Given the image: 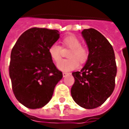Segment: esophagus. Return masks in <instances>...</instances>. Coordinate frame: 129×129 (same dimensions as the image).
<instances>
[{"instance_id":"1","label":"esophagus","mask_w":129,"mask_h":129,"mask_svg":"<svg viewBox=\"0 0 129 129\" xmlns=\"http://www.w3.org/2000/svg\"><path fill=\"white\" fill-rule=\"evenodd\" d=\"M68 74H69L68 73H67V72H63V77L67 76H68Z\"/></svg>"}]
</instances>
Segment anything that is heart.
Returning <instances> with one entry per match:
<instances>
[{
	"label": "heart",
	"mask_w": 129,
	"mask_h": 129,
	"mask_svg": "<svg viewBox=\"0 0 129 129\" xmlns=\"http://www.w3.org/2000/svg\"><path fill=\"white\" fill-rule=\"evenodd\" d=\"M63 46L69 47L71 50L68 56L70 57L66 59H61L57 63V68L62 72H70L74 70L79 66V62L84 63L88 58V51L87 49L82 46L80 39L74 35H69L65 37L62 40ZM61 47L57 44L51 45L49 47L48 52L53 61H58L61 57Z\"/></svg>",
	"instance_id": "1"
}]
</instances>
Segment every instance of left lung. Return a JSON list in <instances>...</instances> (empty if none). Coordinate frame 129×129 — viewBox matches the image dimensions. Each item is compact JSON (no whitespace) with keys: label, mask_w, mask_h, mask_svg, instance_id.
<instances>
[{"label":"left lung","mask_w":129,"mask_h":129,"mask_svg":"<svg viewBox=\"0 0 129 129\" xmlns=\"http://www.w3.org/2000/svg\"><path fill=\"white\" fill-rule=\"evenodd\" d=\"M82 35L89 54L80 72L72 73L75 82L71 94L79 106L93 109L101 106L114 91L117 72L115 55L111 44L97 30L84 29Z\"/></svg>","instance_id":"obj_1"}]
</instances>
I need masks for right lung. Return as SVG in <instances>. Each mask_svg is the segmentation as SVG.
Wrapping results in <instances>:
<instances>
[{
	"label": "right lung",
	"instance_id": "1",
	"mask_svg": "<svg viewBox=\"0 0 129 129\" xmlns=\"http://www.w3.org/2000/svg\"><path fill=\"white\" fill-rule=\"evenodd\" d=\"M59 38L57 30L34 27L19 37L11 51L9 76L13 93L27 108L45 106L62 78L48 52Z\"/></svg>",
	"mask_w": 129,
	"mask_h": 129
}]
</instances>
